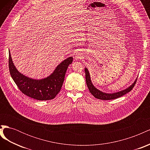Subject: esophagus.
Returning <instances> with one entry per match:
<instances>
[{"label":"esophagus","mask_w":150,"mask_h":150,"mask_svg":"<svg viewBox=\"0 0 150 150\" xmlns=\"http://www.w3.org/2000/svg\"><path fill=\"white\" fill-rule=\"evenodd\" d=\"M81 54H79V53H78V54H77V56H76V58L77 59H81Z\"/></svg>","instance_id":"34e87169"}]
</instances>
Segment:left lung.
Returning a JSON list of instances; mask_svg holds the SVG:
<instances>
[{
  "label": "left lung",
  "instance_id": "left-lung-1",
  "mask_svg": "<svg viewBox=\"0 0 150 150\" xmlns=\"http://www.w3.org/2000/svg\"><path fill=\"white\" fill-rule=\"evenodd\" d=\"M84 71H85V74H86V84H87V86L89 90L90 93L93 95L94 97L99 99H101V100H111V99H115L123 96V95L130 92L132 90V89L134 88V86L137 81V79L135 80L134 82L129 86V87L126 88V89L121 91L115 93H105L101 91H99V89H98L97 88L94 87L91 82V80L89 72L87 68L86 67Z\"/></svg>",
  "mask_w": 150,
  "mask_h": 150
}]
</instances>
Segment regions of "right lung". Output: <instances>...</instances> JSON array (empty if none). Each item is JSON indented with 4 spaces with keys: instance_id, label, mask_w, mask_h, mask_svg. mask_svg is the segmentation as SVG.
<instances>
[{
    "instance_id": "obj_1",
    "label": "right lung",
    "mask_w": 150,
    "mask_h": 150,
    "mask_svg": "<svg viewBox=\"0 0 150 150\" xmlns=\"http://www.w3.org/2000/svg\"><path fill=\"white\" fill-rule=\"evenodd\" d=\"M8 52V67L13 81L22 93L39 101L52 99L59 93L67 67L73 61L72 57L67 58L57 66L49 76L37 80L29 78L18 71L12 62L10 51Z\"/></svg>"
}]
</instances>
